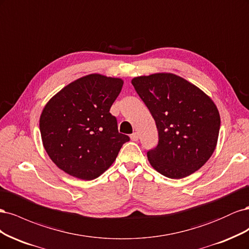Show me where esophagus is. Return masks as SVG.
Returning <instances> with one entry per match:
<instances>
[{
  "instance_id": "1",
  "label": "esophagus",
  "mask_w": 249,
  "mask_h": 249,
  "mask_svg": "<svg viewBox=\"0 0 249 249\" xmlns=\"http://www.w3.org/2000/svg\"><path fill=\"white\" fill-rule=\"evenodd\" d=\"M131 139L133 140V141H137L138 139H139V135H138V133H133L132 135H131Z\"/></svg>"
}]
</instances>
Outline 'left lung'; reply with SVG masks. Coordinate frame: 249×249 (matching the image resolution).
<instances>
[{
  "label": "left lung",
  "mask_w": 249,
  "mask_h": 249,
  "mask_svg": "<svg viewBox=\"0 0 249 249\" xmlns=\"http://www.w3.org/2000/svg\"><path fill=\"white\" fill-rule=\"evenodd\" d=\"M132 84L159 133L158 145L147 152L150 165L170 178L198 170L214 153L219 135L220 115L214 102L173 73L136 77Z\"/></svg>",
  "instance_id": "1"
}]
</instances>
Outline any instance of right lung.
I'll list each match as a JSON object with an SVG mask.
<instances>
[{
  "label": "right lung",
  "mask_w": 249,
  "mask_h": 249,
  "mask_svg": "<svg viewBox=\"0 0 249 249\" xmlns=\"http://www.w3.org/2000/svg\"><path fill=\"white\" fill-rule=\"evenodd\" d=\"M124 81L99 73L82 77L55 94L43 108V147L57 166L80 179L99 178L115 161L129 136L118 133L110 108Z\"/></svg>",
  "instance_id": "obj_1"
}]
</instances>
